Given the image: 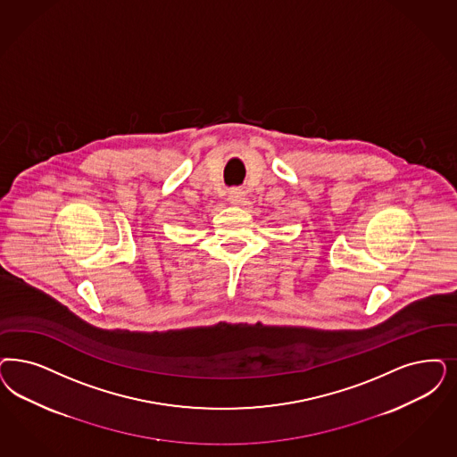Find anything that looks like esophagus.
<instances>
[{
    "mask_svg": "<svg viewBox=\"0 0 457 457\" xmlns=\"http://www.w3.org/2000/svg\"><path fill=\"white\" fill-rule=\"evenodd\" d=\"M228 199L231 204H239L243 201V192L239 189L228 190Z\"/></svg>",
    "mask_w": 457,
    "mask_h": 457,
    "instance_id": "obj_1",
    "label": "esophagus"
}]
</instances>
